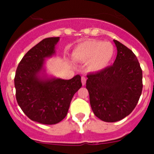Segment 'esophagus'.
I'll list each match as a JSON object with an SVG mask.
<instances>
[{
    "label": "esophagus",
    "instance_id": "34e87169",
    "mask_svg": "<svg viewBox=\"0 0 154 154\" xmlns=\"http://www.w3.org/2000/svg\"><path fill=\"white\" fill-rule=\"evenodd\" d=\"M82 80V85H85V83H86V78L85 77H84V76H82L81 79Z\"/></svg>",
    "mask_w": 154,
    "mask_h": 154
}]
</instances>
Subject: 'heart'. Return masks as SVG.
Returning a JSON list of instances; mask_svg holds the SVG:
<instances>
[{"label":"heart","mask_w":154,"mask_h":154,"mask_svg":"<svg viewBox=\"0 0 154 154\" xmlns=\"http://www.w3.org/2000/svg\"><path fill=\"white\" fill-rule=\"evenodd\" d=\"M114 56V47L110 42L86 40L75 47L72 58L82 63L86 62L87 69L92 72L103 70Z\"/></svg>","instance_id":"b5f03b06"}]
</instances>
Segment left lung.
I'll return each instance as SVG.
<instances>
[{"instance_id":"1","label":"left lung","mask_w":154,"mask_h":154,"mask_svg":"<svg viewBox=\"0 0 154 154\" xmlns=\"http://www.w3.org/2000/svg\"><path fill=\"white\" fill-rule=\"evenodd\" d=\"M117 55L113 65L87 75L86 89L94 114L101 120L113 123L130 115L143 89V73L134 53L113 40Z\"/></svg>"}]
</instances>
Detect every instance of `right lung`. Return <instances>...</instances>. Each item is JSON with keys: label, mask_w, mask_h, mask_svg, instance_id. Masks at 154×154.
Wrapping results in <instances>:
<instances>
[{"label": "right lung", "mask_w": 154, "mask_h": 154, "mask_svg": "<svg viewBox=\"0 0 154 154\" xmlns=\"http://www.w3.org/2000/svg\"><path fill=\"white\" fill-rule=\"evenodd\" d=\"M59 37L48 38L34 46L19 63L14 77L16 99L24 113L42 124H56L66 116L74 94L82 87L81 76L69 80L49 77L45 60L55 54Z\"/></svg>", "instance_id": "add662e5"}]
</instances>
